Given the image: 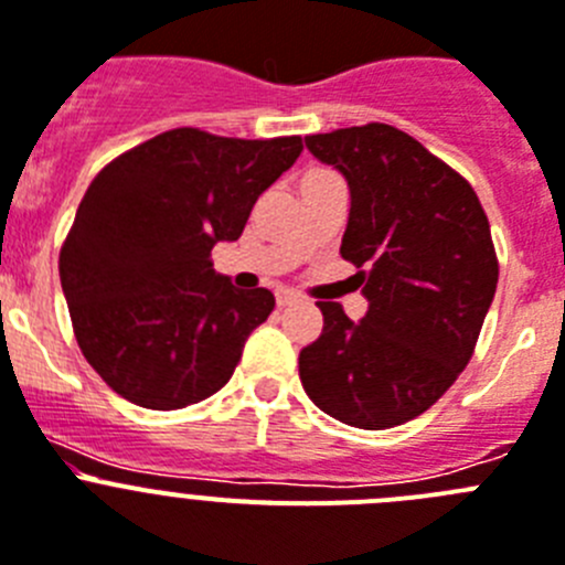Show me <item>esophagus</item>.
Instances as JSON below:
<instances>
[{
    "instance_id": "obj_1",
    "label": "esophagus",
    "mask_w": 565,
    "mask_h": 565,
    "mask_svg": "<svg viewBox=\"0 0 565 565\" xmlns=\"http://www.w3.org/2000/svg\"><path fill=\"white\" fill-rule=\"evenodd\" d=\"M298 301H301V298H298V295H295V292H289V289H284V292H278L276 295V303H278V307H292V303H298Z\"/></svg>"
}]
</instances>
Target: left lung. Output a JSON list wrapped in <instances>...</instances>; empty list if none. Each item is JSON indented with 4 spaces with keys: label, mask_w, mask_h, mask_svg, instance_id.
Masks as SVG:
<instances>
[{
    "label": "left lung",
    "mask_w": 565,
    "mask_h": 565,
    "mask_svg": "<svg viewBox=\"0 0 565 565\" xmlns=\"http://www.w3.org/2000/svg\"><path fill=\"white\" fill-rule=\"evenodd\" d=\"M352 196L340 256L369 309L318 301L323 332L301 349L303 391L323 414L380 430L414 419L472 358L495 298L490 222L465 177L385 124L309 135Z\"/></svg>",
    "instance_id": "obj_1"
}]
</instances>
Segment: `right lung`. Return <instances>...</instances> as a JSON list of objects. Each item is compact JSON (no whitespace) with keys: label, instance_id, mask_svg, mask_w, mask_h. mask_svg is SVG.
Returning a JSON list of instances; mask_svg holds the SVG:
<instances>
[{"label":"right lung","instance_id":"obj_1","mask_svg":"<svg viewBox=\"0 0 565 565\" xmlns=\"http://www.w3.org/2000/svg\"><path fill=\"white\" fill-rule=\"evenodd\" d=\"M301 137L157 135L86 188L58 273L75 338L109 388L151 411L207 399L276 307L238 289L211 250L242 236L258 196L298 160Z\"/></svg>","mask_w":565,"mask_h":565}]
</instances>
